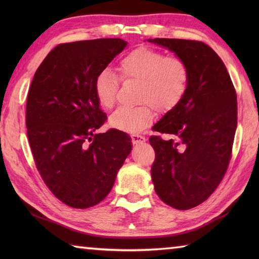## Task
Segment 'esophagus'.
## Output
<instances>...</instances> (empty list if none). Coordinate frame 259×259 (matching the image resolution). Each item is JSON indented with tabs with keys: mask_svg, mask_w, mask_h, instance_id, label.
Returning a JSON list of instances; mask_svg holds the SVG:
<instances>
[{
	"mask_svg": "<svg viewBox=\"0 0 259 259\" xmlns=\"http://www.w3.org/2000/svg\"><path fill=\"white\" fill-rule=\"evenodd\" d=\"M131 140H133L134 145H139V144H142V142H145L146 138L142 136H139V135H134V136H131Z\"/></svg>",
	"mask_w": 259,
	"mask_h": 259,
	"instance_id": "obj_1",
	"label": "esophagus"
}]
</instances>
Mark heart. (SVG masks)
I'll return each mask as SVG.
<instances>
[{"mask_svg": "<svg viewBox=\"0 0 259 259\" xmlns=\"http://www.w3.org/2000/svg\"><path fill=\"white\" fill-rule=\"evenodd\" d=\"M120 79L138 82L136 108H121L109 118V125L128 134H139L149 125L156 111L164 113L174 109L184 98L189 83V70L178 57H164L160 51L138 48L120 60L117 67ZM118 91V79L110 70H103L95 80L99 104L112 109Z\"/></svg>", "mask_w": 259, "mask_h": 259, "instance_id": "1", "label": "heart"}]
</instances>
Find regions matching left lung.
I'll use <instances>...</instances> for the list:
<instances>
[{"label": "left lung", "instance_id": "left-lung-1", "mask_svg": "<svg viewBox=\"0 0 259 259\" xmlns=\"http://www.w3.org/2000/svg\"><path fill=\"white\" fill-rule=\"evenodd\" d=\"M171 51L189 70L181 101L162 115L151 137L156 152L151 179L159 198L179 210L205 201L221 183L237 128V96L222 59L202 42L148 38Z\"/></svg>", "mask_w": 259, "mask_h": 259}]
</instances>
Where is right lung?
Wrapping results in <instances>:
<instances>
[{"mask_svg": "<svg viewBox=\"0 0 259 259\" xmlns=\"http://www.w3.org/2000/svg\"><path fill=\"white\" fill-rule=\"evenodd\" d=\"M126 45L121 38L60 45L33 76L26 101L33 158L52 194L72 208L102 201L133 150L122 131L97 133L107 115L96 98L95 80Z\"/></svg>", "mask_w": 259, "mask_h": 259, "instance_id": "obj_1", "label": "right lung"}]
</instances>
